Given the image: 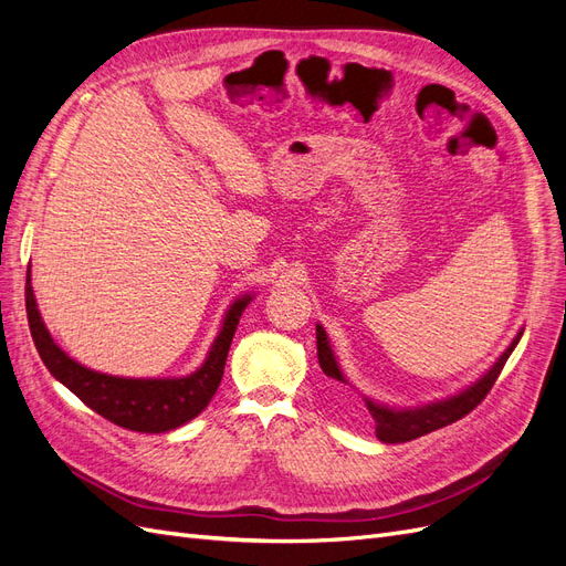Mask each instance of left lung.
I'll list each match as a JSON object with an SVG mask.
<instances>
[{"label":"left lung","instance_id":"1","mask_svg":"<svg viewBox=\"0 0 566 566\" xmlns=\"http://www.w3.org/2000/svg\"><path fill=\"white\" fill-rule=\"evenodd\" d=\"M522 337V331L517 333V337L510 342V347L499 356V361H495L482 378L476 382H472L470 387H465L462 391L453 394L449 399H441V401H432V403H422L416 408H391L385 403L373 401L368 397H364V403L368 408V413L375 420V434H378L380 441L385 443H403L410 439H418L422 434H430L439 427H447L460 418H465L470 410H474L479 403L484 401L486 394L491 391L493 382L499 380V375L505 366V361L510 358V354L515 352L517 342ZM316 349H318V364L321 370L328 375L331 380L342 382V385H349L345 373H342L337 358L333 354L331 347V339L325 335L323 325L316 323Z\"/></svg>","mask_w":566,"mask_h":566}]
</instances>
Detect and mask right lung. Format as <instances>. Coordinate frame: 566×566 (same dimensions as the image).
I'll return each mask as SVG.
<instances>
[{
    "instance_id": "right-lung-1",
    "label": "right lung",
    "mask_w": 566,
    "mask_h": 566,
    "mask_svg": "<svg viewBox=\"0 0 566 566\" xmlns=\"http://www.w3.org/2000/svg\"><path fill=\"white\" fill-rule=\"evenodd\" d=\"M250 302L252 295L245 293L229 306L208 358L191 375H184V378H117V375L98 373L77 364L75 358L67 356L56 345L40 316L30 283V269L25 279V310L30 333L49 373L71 389L82 403L96 410L98 416L125 427V430L146 434L177 430V427L193 420L212 401L221 375H224L238 321H241Z\"/></svg>"
}]
</instances>
